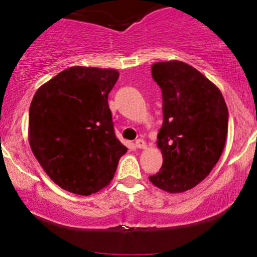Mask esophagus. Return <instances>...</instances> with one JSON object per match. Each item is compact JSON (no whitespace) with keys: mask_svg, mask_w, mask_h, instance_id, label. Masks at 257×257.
Masks as SVG:
<instances>
[{"mask_svg":"<svg viewBox=\"0 0 257 257\" xmlns=\"http://www.w3.org/2000/svg\"><path fill=\"white\" fill-rule=\"evenodd\" d=\"M135 146H137L138 149H146V143L144 140H141V139H138V140L135 141Z\"/></svg>","mask_w":257,"mask_h":257,"instance_id":"1","label":"esophagus"}]
</instances>
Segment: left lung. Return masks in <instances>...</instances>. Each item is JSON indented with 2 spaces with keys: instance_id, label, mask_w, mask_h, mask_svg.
Listing matches in <instances>:
<instances>
[{
  "instance_id": "1",
  "label": "left lung",
  "mask_w": 257,
  "mask_h": 257,
  "mask_svg": "<svg viewBox=\"0 0 257 257\" xmlns=\"http://www.w3.org/2000/svg\"><path fill=\"white\" fill-rule=\"evenodd\" d=\"M151 72L163 98L157 137L163 164L149 179L166 192L181 193L203 181L220 159L228 110L219 88L191 65L162 61L152 65Z\"/></svg>"
}]
</instances>
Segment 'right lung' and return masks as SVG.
I'll list each match as a JSON object with an SVG mask.
<instances>
[{
  "label": "right lung",
  "instance_id": "1",
  "mask_svg": "<svg viewBox=\"0 0 257 257\" xmlns=\"http://www.w3.org/2000/svg\"><path fill=\"white\" fill-rule=\"evenodd\" d=\"M114 69L72 66L38 88L29 112V144L65 191L89 196L113 179L126 147L116 138L107 96Z\"/></svg>",
  "mask_w": 257,
  "mask_h": 257
}]
</instances>
